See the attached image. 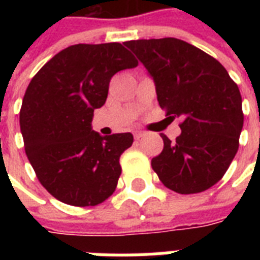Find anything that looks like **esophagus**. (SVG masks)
<instances>
[{"label":"esophagus","mask_w":260,"mask_h":260,"mask_svg":"<svg viewBox=\"0 0 260 260\" xmlns=\"http://www.w3.org/2000/svg\"><path fill=\"white\" fill-rule=\"evenodd\" d=\"M134 136L136 140H139V139H142L143 136H146V134H144V132H142V131H135Z\"/></svg>","instance_id":"34e87169"}]
</instances>
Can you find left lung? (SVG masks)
I'll return each mask as SVG.
<instances>
[{
  "mask_svg": "<svg viewBox=\"0 0 260 260\" xmlns=\"http://www.w3.org/2000/svg\"><path fill=\"white\" fill-rule=\"evenodd\" d=\"M124 44L154 79L160 108L182 120L175 142L160 135L165 147L151 160L154 171L179 194L212 187L238 152L244 120L238 85L218 60L179 39Z\"/></svg>",
  "mask_w": 260,
  "mask_h": 260,
  "instance_id": "obj_1",
  "label": "left lung"
}]
</instances>
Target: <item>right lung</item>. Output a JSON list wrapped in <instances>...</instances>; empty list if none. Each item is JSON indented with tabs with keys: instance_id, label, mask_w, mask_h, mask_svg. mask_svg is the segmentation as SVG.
<instances>
[{
	"instance_id": "obj_1",
	"label": "right lung",
	"mask_w": 260,
	"mask_h": 260,
	"mask_svg": "<svg viewBox=\"0 0 260 260\" xmlns=\"http://www.w3.org/2000/svg\"><path fill=\"white\" fill-rule=\"evenodd\" d=\"M138 64L120 43L75 44L50 59L26 87L20 110L25 154L40 183L59 201L94 206L113 194L120 156L134 136H101L91 120L105 104L112 77Z\"/></svg>"
}]
</instances>
